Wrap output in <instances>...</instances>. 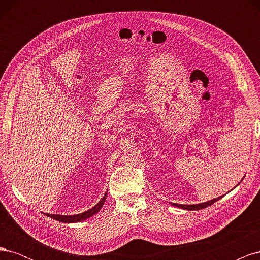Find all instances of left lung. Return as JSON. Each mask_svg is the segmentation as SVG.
Returning a JSON list of instances; mask_svg holds the SVG:
<instances>
[{
  "label": "left lung",
  "mask_w": 260,
  "mask_h": 260,
  "mask_svg": "<svg viewBox=\"0 0 260 260\" xmlns=\"http://www.w3.org/2000/svg\"><path fill=\"white\" fill-rule=\"evenodd\" d=\"M243 179H244V177H243ZM243 179H242V180H243ZM242 180H241V181H242ZM239 184H240V182H239ZM224 195H225V194H224ZM224 195L219 196V198H216V199L211 200V201H207V202H205V203L195 204V205H182V204H176V203H171V205H174V206L179 207V208H182V209H186V210H200V209H203V208H206V207L210 206L211 204L216 203L217 201H219L220 199L223 198Z\"/></svg>",
  "instance_id": "left-lung-1"
}]
</instances>
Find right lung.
Masks as SVG:
<instances>
[{
	"instance_id": "obj_1",
	"label": "right lung",
	"mask_w": 260,
	"mask_h": 260,
	"mask_svg": "<svg viewBox=\"0 0 260 260\" xmlns=\"http://www.w3.org/2000/svg\"><path fill=\"white\" fill-rule=\"evenodd\" d=\"M106 198H107V192L104 194L103 198H102V200L96 204L95 206H93L89 210H86L84 212H80V214H77V215H69V216L68 215L67 216H65V215H54V214H45V215L55 219V220H57V221L64 222V223L80 222V221H83V220H85V219L92 217L93 215H95L96 212H99L100 209L102 208V206L104 205Z\"/></svg>"
}]
</instances>
